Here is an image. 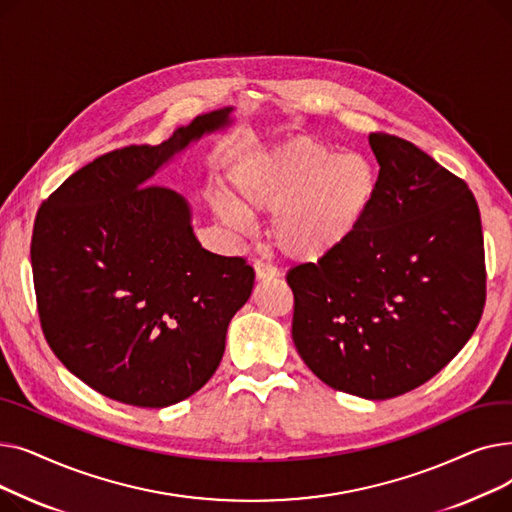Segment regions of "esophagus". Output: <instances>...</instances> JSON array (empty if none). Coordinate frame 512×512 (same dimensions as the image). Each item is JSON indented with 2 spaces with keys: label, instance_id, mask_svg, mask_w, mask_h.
Here are the masks:
<instances>
[{
  "label": "esophagus",
  "instance_id": "1",
  "mask_svg": "<svg viewBox=\"0 0 512 512\" xmlns=\"http://www.w3.org/2000/svg\"><path fill=\"white\" fill-rule=\"evenodd\" d=\"M253 267H255V278L257 280H274V278L280 276L274 265H267V263H263L259 259L253 263Z\"/></svg>",
  "mask_w": 512,
  "mask_h": 512
}]
</instances>
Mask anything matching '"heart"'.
Instances as JSON below:
<instances>
[{"mask_svg": "<svg viewBox=\"0 0 512 512\" xmlns=\"http://www.w3.org/2000/svg\"><path fill=\"white\" fill-rule=\"evenodd\" d=\"M232 184L236 201H213L220 218L245 228L247 213H276V249L299 263L334 255L355 234L367 213L375 174L359 155H338L311 137H294L242 164Z\"/></svg>", "mask_w": 512, "mask_h": 512, "instance_id": "obj_1", "label": "heart"}]
</instances>
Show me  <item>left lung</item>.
<instances>
[{
	"label": "left lung",
	"instance_id": "1",
	"mask_svg": "<svg viewBox=\"0 0 512 512\" xmlns=\"http://www.w3.org/2000/svg\"><path fill=\"white\" fill-rule=\"evenodd\" d=\"M371 205L334 255L286 274L292 340L334 390L388 400L432 380L486 305L479 207L469 186L413 143L369 134Z\"/></svg>",
	"mask_w": 512,
	"mask_h": 512
}]
</instances>
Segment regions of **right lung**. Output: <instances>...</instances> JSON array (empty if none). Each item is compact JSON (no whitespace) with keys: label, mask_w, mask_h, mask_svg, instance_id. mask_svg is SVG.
I'll return each instance as SVG.
<instances>
[{"label":"right lung","mask_w":512,"mask_h":512,"mask_svg":"<svg viewBox=\"0 0 512 512\" xmlns=\"http://www.w3.org/2000/svg\"><path fill=\"white\" fill-rule=\"evenodd\" d=\"M234 107L197 116L161 145H130L74 172L39 209L31 263L43 334L78 380L124 405L164 409L218 369L255 272L201 247L191 205L147 184Z\"/></svg>","instance_id":"add662e5"}]
</instances>
